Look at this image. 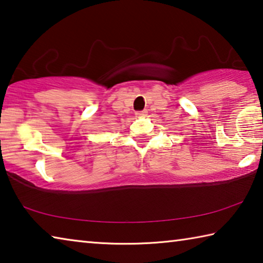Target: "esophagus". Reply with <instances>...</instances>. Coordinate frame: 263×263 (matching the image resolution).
<instances>
[{
  "mask_svg": "<svg viewBox=\"0 0 263 263\" xmlns=\"http://www.w3.org/2000/svg\"><path fill=\"white\" fill-rule=\"evenodd\" d=\"M137 116H140V117H142V116H146L147 115V111L146 110H142V111H137Z\"/></svg>",
  "mask_w": 263,
  "mask_h": 263,
  "instance_id": "34e87169",
  "label": "esophagus"
}]
</instances>
